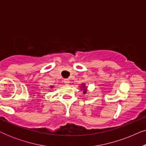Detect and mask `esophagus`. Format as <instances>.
I'll return each instance as SVG.
<instances>
[{
    "mask_svg": "<svg viewBox=\"0 0 146 146\" xmlns=\"http://www.w3.org/2000/svg\"><path fill=\"white\" fill-rule=\"evenodd\" d=\"M64 82L66 85H68L69 83H70V80H68V79H64Z\"/></svg>",
    "mask_w": 146,
    "mask_h": 146,
    "instance_id": "obj_1",
    "label": "esophagus"
}]
</instances>
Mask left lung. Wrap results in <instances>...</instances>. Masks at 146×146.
I'll use <instances>...</instances> for the list:
<instances>
[{"label":"left lung","instance_id":"left-lung-1","mask_svg":"<svg viewBox=\"0 0 146 146\" xmlns=\"http://www.w3.org/2000/svg\"><path fill=\"white\" fill-rule=\"evenodd\" d=\"M84 94H85V93H86V91H84Z\"/></svg>","mask_w":146,"mask_h":146}]
</instances>
